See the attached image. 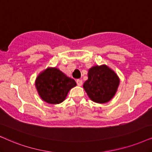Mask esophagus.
I'll return each instance as SVG.
<instances>
[{
    "mask_svg": "<svg viewBox=\"0 0 152 152\" xmlns=\"http://www.w3.org/2000/svg\"><path fill=\"white\" fill-rule=\"evenodd\" d=\"M76 83L78 86H81L83 84V80L82 79H77L76 80Z\"/></svg>",
    "mask_w": 152,
    "mask_h": 152,
    "instance_id": "1",
    "label": "esophagus"
}]
</instances>
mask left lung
I'll use <instances>...</instances> for the list:
<instances>
[{
    "label": "left lung",
    "mask_w": 152,
    "mask_h": 152,
    "mask_svg": "<svg viewBox=\"0 0 152 152\" xmlns=\"http://www.w3.org/2000/svg\"><path fill=\"white\" fill-rule=\"evenodd\" d=\"M88 79L83 88L91 100L97 103H106L114 97L119 84L114 72L106 65L95 66L88 71Z\"/></svg>",
    "instance_id": "8db88e82"
}]
</instances>
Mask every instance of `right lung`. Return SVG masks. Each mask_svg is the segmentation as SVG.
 I'll return each instance as SVG.
<instances>
[{
  "mask_svg": "<svg viewBox=\"0 0 152 152\" xmlns=\"http://www.w3.org/2000/svg\"><path fill=\"white\" fill-rule=\"evenodd\" d=\"M76 86L74 79L56 68L47 69L36 80V88L42 99L53 104L62 102L69 91Z\"/></svg>",
  "mask_w": 152,
  "mask_h": 152,
  "instance_id": "obj_1",
  "label": "right lung"
}]
</instances>
